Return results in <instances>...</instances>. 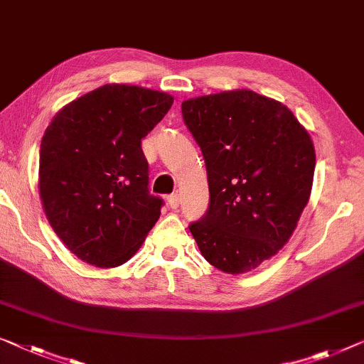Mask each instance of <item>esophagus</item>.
I'll return each instance as SVG.
<instances>
[{"instance_id":"esophagus-1","label":"esophagus","mask_w":364,"mask_h":364,"mask_svg":"<svg viewBox=\"0 0 364 364\" xmlns=\"http://www.w3.org/2000/svg\"><path fill=\"white\" fill-rule=\"evenodd\" d=\"M168 205H170L171 209H176L178 205H180V196L178 194H171V196H168Z\"/></svg>"}]
</instances>
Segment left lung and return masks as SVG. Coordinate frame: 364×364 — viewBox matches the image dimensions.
Segmentation results:
<instances>
[{"mask_svg":"<svg viewBox=\"0 0 364 364\" xmlns=\"http://www.w3.org/2000/svg\"><path fill=\"white\" fill-rule=\"evenodd\" d=\"M181 112L208 170L209 209L189 225L200 255L229 274L258 268L286 245L311 198V135L289 107L252 90L191 97Z\"/></svg>","mask_w":364,"mask_h":364,"instance_id":"8db88e82","label":"left lung"}]
</instances>
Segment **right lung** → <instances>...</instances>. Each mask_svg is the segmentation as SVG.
I'll return each mask as SVG.
<instances>
[{"mask_svg":"<svg viewBox=\"0 0 364 364\" xmlns=\"http://www.w3.org/2000/svg\"><path fill=\"white\" fill-rule=\"evenodd\" d=\"M173 96L135 85H105L63 106L41 142L39 194L52 229L97 268L126 263L160 217L149 193L142 139Z\"/></svg>","mask_w":364,"mask_h":364,"instance_id":"obj_1","label":"right lung"}]
</instances>
